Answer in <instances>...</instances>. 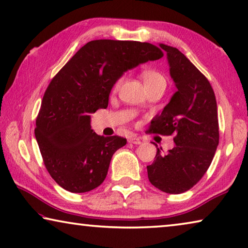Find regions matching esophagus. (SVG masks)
<instances>
[{"label": "esophagus", "instance_id": "1", "mask_svg": "<svg viewBox=\"0 0 248 248\" xmlns=\"http://www.w3.org/2000/svg\"><path fill=\"white\" fill-rule=\"evenodd\" d=\"M128 141L130 143H134V145H140V143H141V140H140L139 137H136V136L129 137Z\"/></svg>", "mask_w": 248, "mask_h": 248}]
</instances>
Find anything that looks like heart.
<instances>
[{
	"label": "heart",
	"instance_id": "b5f03b06",
	"mask_svg": "<svg viewBox=\"0 0 248 248\" xmlns=\"http://www.w3.org/2000/svg\"><path fill=\"white\" fill-rule=\"evenodd\" d=\"M141 77H142V80H143V82H145V86L147 89L150 87L159 86V84H164V86H166V83H167L165 76L162 75V73H160L159 71H156V70H153V69L143 70V71L141 72ZM123 81H124L123 77L118 78V79L114 81V83L112 86V92H117L118 90H119L120 86L123 84Z\"/></svg>",
	"mask_w": 248,
	"mask_h": 248
}]
</instances>
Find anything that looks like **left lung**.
<instances>
[{
    "label": "left lung",
    "instance_id": "1",
    "mask_svg": "<svg viewBox=\"0 0 248 248\" xmlns=\"http://www.w3.org/2000/svg\"><path fill=\"white\" fill-rule=\"evenodd\" d=\"M167 52L177 91L148 131L173 135L176 146L157 154L147 166L151 185L167 194H182L195 186L209 168L219 142L215 93L207 78L176 47L160 43Z\"/></svg>",
    "mask_w": 248,
    "mask_h": 248
}]
</instances>
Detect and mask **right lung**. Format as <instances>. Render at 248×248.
Returning <instances> with one entry per match:
<instances>
[{"label":"right lung","mask_w":248,"mask_h":248,"mask_svg":"<svg viewBox=\"0 0 248 248\" xmlns=\"http://www.w3.org/2000/svg\"><path fill=\"white\" fill-rule=\"evenodd\" d=\"M162 55L159 47L148 42L94 40L51 80L34 134L44 166L59 186L87 193L103 183L113 154L127 139L95 134L90 113L108 107L114 81L124 72Z\"/></svg>","instance_id":"add662e5"}]
</instances>
